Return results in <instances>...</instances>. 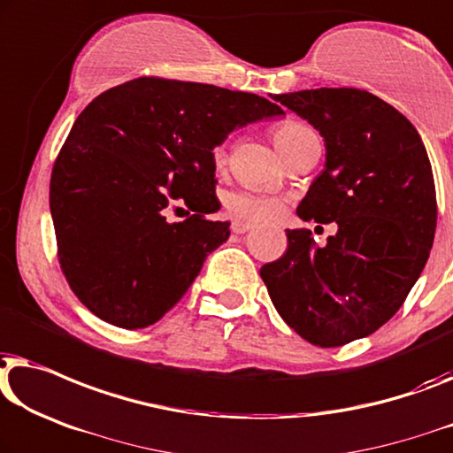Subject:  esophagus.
<instances>
[{
  "label": "esophagus",
  "mask_w": 453,
  "mask_h": 453,
  "mask_svg": "<svg viewBox=\"0 0 453 453\" xmlns=\"http://www.w3.org/2000/svg\"><path fill=\"white\" fill-rule=\"evenodd\" d=\"M231 228H233V233H237V234H245V233L251 231L253 225H249V222H242V220H234L233 225H231Z\"/></svg>",
  "instance_id": "esophagus-1"
}]
</instances>
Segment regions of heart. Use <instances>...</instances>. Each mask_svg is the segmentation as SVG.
<instances>
[{
  "label": "heart",
  "instance_id": "obj_1",
  "mask_svg": "<svg viewBox=\"0 0 453 453\" xmlns=\"http://www.w3.org/2000/svg\"><path fill=\"white\" fill-rule=\"evenodd\" d=\"M308 128L304 124L286 120L275 124L272 134L273 142L281 153H286L294 142H296L300 136L306 134ZM225 142H219L212 149V161L214 165H222L225 163ZM225 208L226 212L233 216V219L239 220H249V222H267L278 219L281 214V208H284V200L278 198V196L270 194H255V192H245V189H239V192H231L225 196Z\"/></svg>",
  "mask_w": 453,
  "mask_h": 453
}]
</instances>
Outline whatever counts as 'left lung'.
Instances as JSON below:
<instances>
[{
	"label": "left lung",
	"instance_id": "obj_1",
	"mask_svg": "<svg viewBox=\"0 0 453 453\" xmlns=\"http://www.w3.org/2000/svg\"><path fill=\"white\" fill-rule=\"evenodd\" d=\"M325 139L326 163L298 206L303 220L337 222L319 247L308 228L259 270L280 317L319 347L372 335L395 317L429 259L435 181L417 128L370 91L303 89L273 97Z\"/></svg>",
	"mask_w": 453,
	"mask_h": 453
}]
</instances>
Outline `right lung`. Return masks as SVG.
I'll use <instances>...</instances> for the list:
<instances>
[{
    "label": "right lung",
    "instance_id": "1",
    "mask_svg": "<svg viewBox=\"0 0 453 453\" xmlns=\"http://www.w3.org/2000/svg\"><path fill=\"white\" fill-rule=\"evenodd\" d=\"M280 114L261 96L163 77L89 102L50 173L57 257L81 304L122 329L153 325L178 304L231 234L228 222L208 219L220 208L212 149ZM175 203L188 208L186 221L166 220Z\"/></svg>",
    "mask_w": 453,
    "mask_h": 453
}]
</instances>
